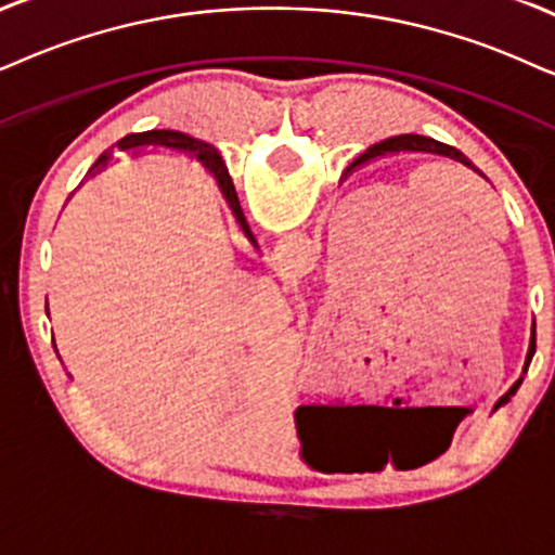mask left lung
Listing matches in <instances>:
<instances>
[{"label":"left lung","mask_w":555,"mask_h":555,"mask_svg":"<svg viewBox=\"0 0 555 555\" xmlns=\"http://www.w3.org/2000/svg\"><path fill=\"white\" fill-rule=\"evenodd\" d=\"M391 153H427V156L451 158V160H455V164L466 166L468 171L479 173L481 179H487V177H483V173H481V168H476V166L472 164V160H468L459 149H453V145L440 143V140L425 138V135H397V138L382 140V143L371 145V149H369L366 153H363V156H361L359 160H356V164H369V160L382 158V156H391ZM356 164H353V166H356ZM487 181H489V179H487ZM532 353H535V322H532V338H530L528 356H525V369H522V374H528V366H530ZM520 384H522V376L517 378L515 384H512L509 391H515L517 387H520ZM509 391H507V395H509ZM507 395H504V397H507ZM504 397H502V399H504ZM502 399H500V402H502Z\"/></svg>","instance_id":"8db88e82"}]
</instances>
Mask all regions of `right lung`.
<instances>
[{
	"instance_id": "obj_1",
	"label": "right lung",
	"mask_w": 555,
	"mask_h": 555,
	"mask_svg": "<svg viewBox=\"0 0 555 555\" xmlns=\"http://www.w3.org/2000/svg\"><path fill=\"white\" fill-rule=\"evenodd\" d=\"M145 149H164V151H173V153H184L189 158H196L202 166L207 168L209 173L217 179V186H220L222 196H225L228 207L233 209L237 225L243 228L245 237H248L250 243H254V233H250L248 222H245L243 217V209H241V202H237V194H235V186H233V179L228 177V168L222 166V158L220 153H217L212 145L205 143V140H196V138H189L184 132H177V130H149V132H132V135L122 138L120 143L112 145L109 151H104L100 158H96V164L89 168V177H96V173H102L104 168H107L112 160H115V151H122V153H130V156H140Z\"/></svg>"
}]
</instances>
